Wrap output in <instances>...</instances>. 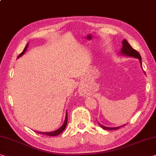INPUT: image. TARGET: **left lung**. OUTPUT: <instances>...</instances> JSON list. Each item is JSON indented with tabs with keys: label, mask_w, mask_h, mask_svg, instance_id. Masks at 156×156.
I'll use <instances>...</instances> for the list:
<instances>
[{
	"label": "left lung",
	"mask_w": 156,
	"mask_h": 156,
	"mask_svg": "<svg viewBox=\"0 0 156 156\" xmlns=\"http://www.w3.org/2000/svg\"><path fill=\"white\" fill-rule=\"evenodd\" d=\"M120 54L121 55H123L126 56H129V57H132V58H137L140 61L141 66H142V60H142V58H141V55H140V53H138L137 51H135V49H133L131 47V46L128 44V42L126 41V39H123V41H122V49H121ZM98 124H99L100 126L102 128H103V129L108 130H117L124 126V125H123V126H118V127H106V126H103L102 124H101L100 123H98Z\"/></svg>",
	"instance_id": "obj_1"
}]
</instances>
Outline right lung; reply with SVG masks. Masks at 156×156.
Returning <instances> with one entry per match:
<instances>
[{
	"label": "right lung",
	"mask_w": 156,
	"mask_h": 156,
	"mask_svg": "<svg viewBox=\"0 0 156 156\" xmlns=\"http://www.w3.org/2000/svg\"><path fill=\"white\" fill-rule=\"evenodd\" d=\"M28 44H27L26 47H25V48L23 49V52H22V53H21L20 54H19V56L17 57V58H20L21 56L23 55V54L26 53L27 48H28ZM66 123H67V111H66V112L65 120V122H64V123H63L62 126L60 128H58V130H55V131H52V132H38V131H37V133H40V134H43V135H48V136H56V135H60L61 133H62L63 130L65 129V128L66 126Z\"/></svg>",
	"instance_id": "add662e5"
}]
</instances>
